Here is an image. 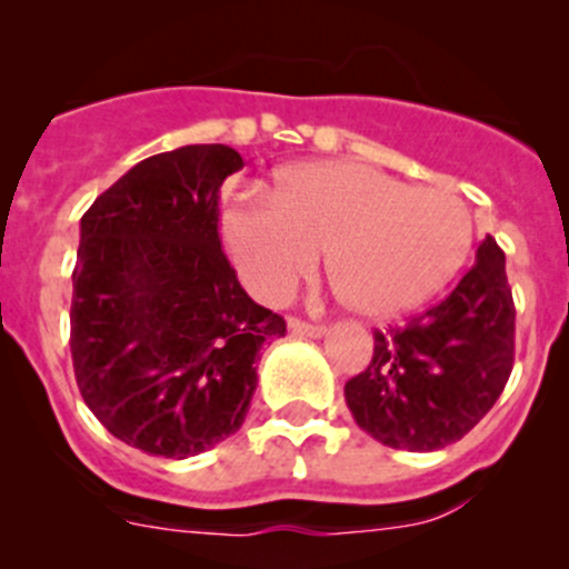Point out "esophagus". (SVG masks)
<instances>
[{
	"label": "esophagus",
	"instance_id": "1",
	"mask_svg": "<svg viewBox=\"0 0 569 569\" xmlns=\"http://www.w3.org/2000/svg\"><path fill=\"white\" fill-rule=\"evenodd\" d=\"M289 330L295 332V336H311V338H319L325 336V327L321 325H311V321H302V319H289Z\"/></svg>",
	"mask_w": 569,
	"mask_h": 569
}]
</instances>
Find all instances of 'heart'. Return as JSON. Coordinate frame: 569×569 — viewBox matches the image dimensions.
<instances>
[{"mask_svg":"<svg viewBox=\"0 0 569 569\" xmlns=\"http://www.w3.org/2000/svg\"><path fill=\"white\" fill-rule=\"evenodd\" d=\"M226 242L258 300H289L325 248L343 302L386 319L427 302L460 272L473 220L449 189H416L355 162H311L289 170L272 194L233 203Z\"/></svg>","mask_w":569,"mask_h":569,"instance_id":"obj_1","label":"heart"}]
</instances>
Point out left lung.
Returning a JSON list of instances; mask_svg holds the SVG:
<instances>
[{
  "mask_svg": "<svg viewBox=\"0 0 569 569\" xmlns=\"http://www.w3.org/2000/svg\"><path fill=\"white\" fill-rule=\"evenodd\" d=\"M507 258L487 237L443 302L386 332L343 386L355 423L382 446L438 451L490 412L515 363V302Z\"/></svg>",
  "mask_w": 569,
  "mask_h": 569,
  "instance_id": "8db88e82",
  "label": "left lung"
}]
</instances>
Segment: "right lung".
<instances>
[{"label":"right lung","mask_w":569,"mask_h":569,"mask_svg":"<svg viewBox=\"0 0 569 569\" xmlns=\"http://www.w3.org/2000/svg\"><path fill=\"white\" fill-rule=\"evenodd\" d=\"M228 146H183L120 176L79 222L71 358L93 416L123 443L187 460L231 438L263 343L286 336L222 252Z\"/></svg>","instance_id":"add662e5"}]
</instances>
